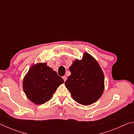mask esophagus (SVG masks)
Masks as SVG:
<instances>
[{
  "mask_svg": "<svg viewBox=\"0 0 134 134\" xmlns=\"http://www.w3.org/2000/svg\"><path fill=\"white\" fill-rule=\"evenodd\" d=\"M63 80H64V81H66L67 79V77L66 75H64V76L63 77Z\"/></svg>",
  "mask_w": 134,
  "mask_h": 134,
  "instance_id": "34e87169",
  "label": "esophagus"
}]
</instances>
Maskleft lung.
<instances>
[{
	"mask_svg": "<svg viewBox=\"0 0 134 134\" xmlns=\"http://www.w3.org/2000/svg\"><path fill=\"white\" fill-rule=\"evenodd\" d=\"M71 75L65 86L77 103L89 105L96 102L103 94L104 75L97 61L85 52L81 60L75 59L70 67Z\"/></svg>",
	"mask_w": 134,
	"mask_h": 134,
	"instance_id": "obj_1",
	"label": "left lung"
}]
</instances>
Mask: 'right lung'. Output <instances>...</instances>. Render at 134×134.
I'll use <instances>...</instances> for the list:
<instances>
[{"mask_svg":"<svg viewBox=\"0 0 134 134\" xmlns=\"http://www.w3.org/2000/svg\"><path fill=\"white\" fill-rule=\"evenodd\" d=\"M64 82L56 71L46 63L33 64L23 80L26 97L36 105H41L52 98L58 87Z\"/></svg>","mask_w":134,"mask_h":134,"instance_id":"right-lung-1","label":"right lung"}]
</instances>
